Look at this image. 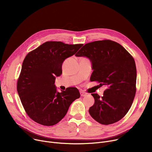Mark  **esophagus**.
<instances>
[{
  "mask_svg": "<svg viewBox=\"0 0 152 152\" xmlns=\"http://www.w3.org/2000/svg\"><path fill=\"white\" fill-rule=\"evenodd\" d=\"M80 94H81V95L82 97H84V96H86V95H87V93H86V92H84L83 91H80Z\"/></svg>",
  "mask_w": 152,
  "mask_h": 152,
  "instance_id": "esophagus-1",
  "label": "esophagus"
}]
</instances>
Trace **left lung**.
<instances>
[{
    "mask_svg": "<svg viewBox=\"0 0 152 152\" xmlns=\"http://www.w3.org/2000/svg\"><path fill=\"white\" fill-rule=\"evenodd\" d=\"M75 55L89 58L94 69L91 81L107 87L102 97L92 94L95 102L89 110L91 116L104 125L120 120L131 107L136 92L132 56L121 45L108 39L86 44Z\"/></svg>",
    "mask_w": 152,
    "mask_h": 152,
    "instance_id": "1",
    "label": "left lung"
}]
</instances>
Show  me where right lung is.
<instances>
[{
  "label": "right lung",
  "mask_w": 152,
  "mask_h": 152,
  "mask_svg": "<svg viewBox=\"0 0 152 152\" xmlns=\"http://www.w3.org/2000/svg\"><path fill=\"white\" fill-rule=\"evenodd\" d=\"M83 45L47 41L29 52L23 60L17 81V91L28 116L44 126L58 123L70 105L80 97L76 87L57 92L55 76L62 73V63Z\"/></svg>",
  "instance_id": "right-lung-1"
}]
</instances>
